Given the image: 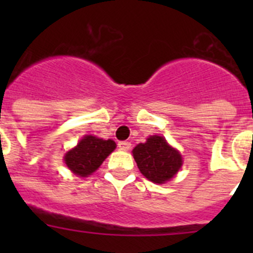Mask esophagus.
<instances>
[{"label":"esophagus","instance_id":"esophagus-1","mask_svg":"<svg viewBox=\"0 0 253 253\" xmlns=\"http://www.w3.org/2000/svg\"><path fill=\"white\" fill-rule=\"evenodd\" d=\"M117 147H119V149L127 152V150L131 149V143L129 142H119L117 143Z\"/></svg>","mask_w":253,"mask_h":253}]
</instances>
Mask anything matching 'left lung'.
<instances>
[{
	"instance_id": "obj_1",
	"label": "left lung",
	"mask_w": 253,
	"mask_h": 253,
	"mask_svg": "<svg viewBox=\"0 0 253 253\" xmlns=\"http://www.w3.org/2000/svg\"><path fill=\"white\" fill-rule=\"evenodd\" d=\"M132 153L139 171L155 183L169 181L182 165L180 153L160 136L149 137L145 143H139Z\"/></svg>"
}]
</instances>
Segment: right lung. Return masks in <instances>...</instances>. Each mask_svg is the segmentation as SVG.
<instances>
[{
    "instance_id": "1",
    "label": "right lung",
    "mask_w": 253,
    "mask_h": 253,
    "mask_svg": "<svg viewBox=\"0 0 253 253\" xmlns=\"http://www.w3.org/2000/svg\"><path fill=\"white\" fill-rule=\"evenodd\" d=\"M116 148L114 141H104L94 136H85L77 147L65 155V163L76 175L88 176L93 174Z\"/></svg>"
}]
</instances>
